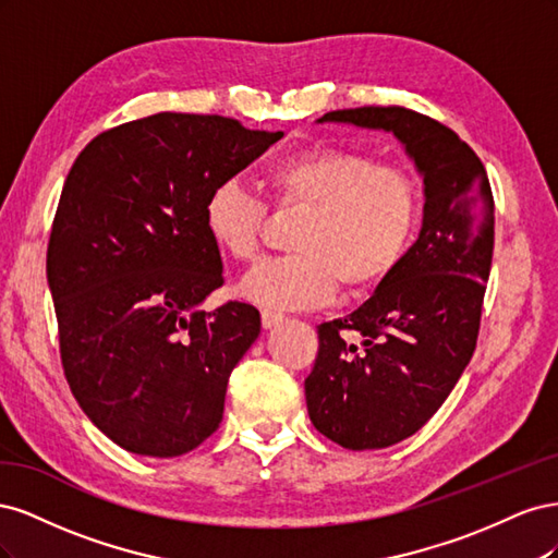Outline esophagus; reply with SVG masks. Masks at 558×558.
Segmentation results:
<instances>
[{
	"label": "esophagus",
	"instance_id": "obj_1",
	"mask_svg": "<svg viewBox=\"0 0 558 558\" xmlns=\"http://www.w3.org/2000/svg\"><path fill=\"white\" fill-rule=\"evenodd\" d=\"M260 320H263V328L269 330V328H275V326L283 324L286 316L279 314V312H275V310H263V312H260Z\"/></svg>",
	"mask_w": 558,
	"mask_h": 558
}]
</instances>
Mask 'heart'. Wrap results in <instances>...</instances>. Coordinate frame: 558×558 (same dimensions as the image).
Instances as JSON below:
<instances>
[{"instance_id":"heart-1","label":"heart","mask_w":558,"mask_h":558,"mask_svg":"<svg viewBox=\"0 0 558 558\" xmlns=\"http://www.w3.org/2000/svg\"><path fill=\"white\" fill-rule=\"evenodd\" d=\"M260 183L279 207H307L291 248L260 260L240 281V295L267 310H310L347 291L373 289L404 258L418 221L416 185L400 167L363 150L305 146L269 160ZM211 242L234 260L258 253L265 207L240 181H221L202 207Z\"/></svg>"}]
</instances>
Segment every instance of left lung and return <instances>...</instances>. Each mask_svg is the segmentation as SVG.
I'll use <instances>...</instances> for the list:
<instances>
[{"label":"left lung","mask_w":558,"mask_h":558,"mask_svg":"<svg viewBox=\"0 0 558 558\" xmlns=\"http://www.w3.org/2000/svg\"><path fill=\"white\" fill-rule=\"evenodd\" d=\"M316 123L391 132L424 179L416 242L356 312L318 326L305 379L318 433L344 449H384L440 410L472 359L494 258V195L475 150L424 113L361 107Z\"/></svg>","instance_id":"left-lung-1"}]
</instances>
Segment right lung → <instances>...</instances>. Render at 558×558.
Masks as SVG:
<instances>
[{"instance_id":"obj_1","label":"right lung","mask_w":558,"mask_h":558,"mask_svg":"<svg viewBox=\"0 0 558 558\" xmlns=\"http://www.w3.org/2000/svg\"><path fill=\"white\" fill-rule=\"evenodd\" d=\"M281 137L165 111L97 134L66 174L46 253L60 356L81 410L118 447L172 459L221 424L260 314L202 310L223 286L202 207Z\"/></svg>"}]
</instances>
